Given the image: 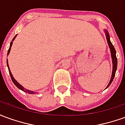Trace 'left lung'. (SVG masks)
<instances>
[{
    "instance_id": "obj_1",
    "label": "left lung",
    "mask_w": 125,
    "mask_h": 125,
    "mask_svg": "<svg viewBox=\"0 0 125 125\" xmlns=\"http://www.w3.org/2000/svg\"><path fill=\"white\" fill-rule=\"evenodd\" d=\"M105 35H106V40H107L108 44L109 45V47L110 49V52H111V56H112V60H113V73H112V76H111V79H110V82L109 84L107 86L106 88L110 86L112 82L113 81V79L115 78V76L116 71V68H117V58H116V50L115 49V47L113 46V45L111 43V41H110V37H109V35H108V33L106 30H105Z\"/></svg>"
}]
</instances>
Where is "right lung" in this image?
<instances>
[{"label":"right lung","mask_w":125,"mask_h":125,"mask_svg":"<svg viewBox=\"0 0 125 125\" xmlns=\"http://www.w3.org/2000/svg\"><path fill=\"white\" fill-rule=\"evenodd\" d=\"M16 36H15V37L12 39V41L10 42V47L9 49V50H8V53H7V55L9 54L10 53V48H11V46H12V41H14V39H15V37H16ZM7 66H8V68H9V73H10V78H11V80H12V82L14 83V84H15L16 86L18 88H19L20 90H23V91H24V92H27V93H28V94H33L34 92H33V91H31V90H27L25 89V88H24L20 84H19L17 82V80H15V79H14V78H13V76H12V73H11V72H10V70H9V64H8V60L7 61Z\"/></svg>","instance_id":"add662e5"}]
</instances>
